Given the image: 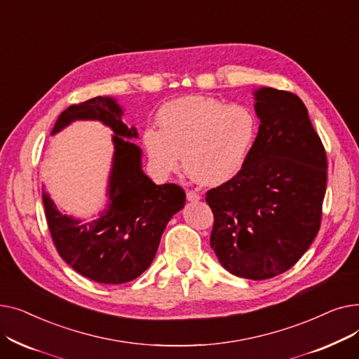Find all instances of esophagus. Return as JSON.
I'll list each match as a JSON object with an SVG mask.
<instances>
[{
  "label": "esophagus",
  "mask_w": 359,
  "mask_h": 359,
  "mask_svg": "<svg viewBox=\"0 0 359 359\" xmlns=\"http://www.w3.org/2000/svg\"><path fill=\"white\" fill-rule=\"evenodd\" d=\"M186 198H187V201H189V202H198V201H201V195L196 194V192H194V191H187V192H186Z\"/></svg>",
  "instance_id": "esophagus-1"
}]
</instances>
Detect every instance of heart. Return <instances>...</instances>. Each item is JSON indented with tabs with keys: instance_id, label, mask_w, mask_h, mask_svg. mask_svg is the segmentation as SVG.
Wrapping results in <instances>:
<instances>
[{
	"instance_id": "heart-1",
	"label": "heart",
	"mask_w": 359,
	"mask_h": 359,
	"mask_svg": "<svg viewBox=\"0 0 359 359\" xmlns=\"http://www.w3.org/2000/svg\"><path fill=\"white\" fill-rule=\"evenodd\" d=\"M142 132L149 164L161 176L179 170L202 186H219L246 164L257 137V118L243 104L187 96L164 104Z\"/></svg>"
}]
</instances>
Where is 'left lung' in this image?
<instances>
[{"instance_id":"1","label":"left lung","mask_w":359,"mask_h":359,"mask_svg":"<svg viewBox=\"0 0 359 359\" xmlns=\"http://www.w3.org/2000/svg\"><path fill=\"white\" fill-rule=\"evenodd\" d=\"M253 96L260 125L252 153L236 177L208 191L206 203L222 268L262 280L292 268L316 238L327 160L303 100L272 87Z\"/></svg>"}]
</instances>
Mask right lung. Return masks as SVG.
Segmentation results:
<instances>
[{"label":"right lung","mask_w":359,"mask_h":359,"mask_svg":"<svg viewBox=\"0 0 359 359\" xmlns=\"http://www.w3.org/2000/svg\"><path fill=\"white\" fill-rule=\"evenodd\" d=\"M123 109L111 97H94L64 110L50 134L74 121H99L113 130L115 153L107 183V206L97 219L83 222L62 214L43 191L48 227L60 256L80 275L99 284L138 278L154 260L167 222L186 201L175 183L156 184L141 167L135 126L122 122Z\"/></svg>","instance_id":"obj_1"}]
</instances>
